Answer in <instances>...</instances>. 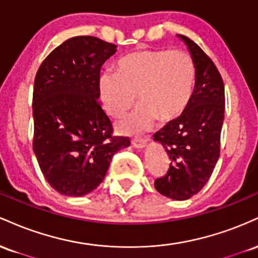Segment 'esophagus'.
Wrapping results in <instances>:
<instances>
[{
	"instance_id": "obj_1",
	"label": "esophagus",
	"mask_w": 258,
	"mask_h": 258,
	"mask_svg": "<svg viewBox=\"0 0 258 258\" xmlns=\"http://www.w3.org/2000/svg\"><path fill=\"white\" fill-rule=\"evenodd\" d=\"M132 146L135 148H137V149H142V148H144L147 146V139H143V138L132 139Z\"/></svg>"
}]
</instances>
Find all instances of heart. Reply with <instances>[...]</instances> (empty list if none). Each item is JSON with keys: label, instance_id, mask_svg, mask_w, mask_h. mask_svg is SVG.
Wrapping results in <instances>:
<instances>
[{"label": "heart", "instance_id": "obj_1", "mask_svg": "<svg viewBox=\"0 0 258 258\" xmlns=\"http://www.w3.org/2000/svg\"><path fill=\"white\" fill-rule=\"evenodd\" d=\"M197 65L189 53L172 49H139L117 61L116 73L99 79L100 99L111 116L121 115L135 103L141 106L120 122L128 133H141L154 120L171 122L179 119L193 99Z\"/></svg>", "mask_w": 258, "mask_h": 258}]
</instances>
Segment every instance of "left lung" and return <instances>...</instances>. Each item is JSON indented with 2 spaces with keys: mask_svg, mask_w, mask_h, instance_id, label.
<instances>
[{
  "mask_svg": "<svg viewBox=\"0 0 258 258\" xmlns=\"http://www.w3.org/2000/svg\"><path fill=\"white\" fill-rule=\"evenodd\" d=\"M179 37L197 65V85L184 114L154 135L170 158L167 172L154 185L170 199L186 200L204 188L220 158L226 99L223 80L212 59L193 40Z\"/></svg>",
  "mask_w": 258,
  "mask_h": 258,
  "instance_id": "left-lung-1",
  "label": "left lung"
}]
</instances>
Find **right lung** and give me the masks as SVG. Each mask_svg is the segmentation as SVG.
Wrapping results in <instances>:
<instances>
[{
  "instance_id": "obj_1",
  "label": "right lung",
  "mask_w": 258,
  "mask_h": 258,
  "mask_svg": "<svg viewBox=\"0 0 258 258\" xmlns=\"http://www.w3.org/2000/svg\"><path fill=\"white\" fill-rule=\"evenodd\" d=\"M114 43L93 36L67 40L44 58L32 94V149L44 179L59 194L82 197L104 179L111 158L130 146L114 136L100 106L102 65Z\"/></svg>"
}]
</instances>
